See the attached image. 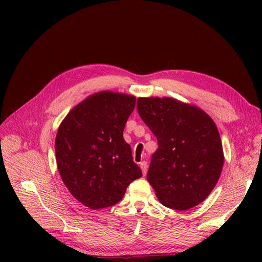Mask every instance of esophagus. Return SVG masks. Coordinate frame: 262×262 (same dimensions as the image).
Masks as SVG:
<instances>
[{
    "instance_id": "1",
    "label": "esophagus",
    "mask_w": 262,
    "mask_h": 262,
    "mask_svg": "<svg viewBox=\"0 0 262 262\" xmlns=\"http://www.w3.org/2000/svg\"><path fill=\"white\" fill-rule=\"evenodd\" d=\"M140 166H141V169H142L143 174L145 176L146 174V171H147V162H146V161H142V162L140 163Z\"/></svg>"
}]
</instances>
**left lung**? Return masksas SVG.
Listing matches in <instances>:
<instances>
[{"instance_id":"8db88e82","label":"left lung","mask_w":262,"mask_h":262,"mask_svg":"<svg viewBox=\"0 0 262 262\" xmlns=\"http://www.w3.org/2000/svg\"><path fill=\"white\" fill-rule=\"evenodd\" d=\"M137 111L158 138L146 178L160 203L177 210L203 203L224 163L213 119L194 105L172 98H140Z\"/></svg>"}]
</instances>
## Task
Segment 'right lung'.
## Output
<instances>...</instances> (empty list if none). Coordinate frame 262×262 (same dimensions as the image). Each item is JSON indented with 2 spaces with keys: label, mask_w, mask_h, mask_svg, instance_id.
<instances>
[{
  "label": "right lung",
  "mask_w": 262,
  "mask_h": 262,
  "mask_svg": "<svg viewBox=\"0 0 262 262\" xmlns=\"http://www.w3.org/2000/svg\"><path fill=\"white\" fill-rule=\"evenodd\" d=\"M135 102L128 94H92L75 105L58 128L55 152L60 178L89 208L114 206L129 183L142 177L122 136Z\"/></svg>",
  "instance_id": "right-lung-1"
}]
</instances>
